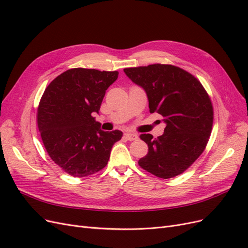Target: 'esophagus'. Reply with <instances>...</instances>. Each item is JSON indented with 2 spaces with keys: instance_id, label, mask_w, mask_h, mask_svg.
<instances>
[{
  "instance_id": "obj_1",
  "label": "esophagus",
  "mask_w": 248,
  "mask_h": 248,
  "mask_svg": "<svg viewBox=\"0 0 248 248\" xmlns=\"http://www.w3.org/2000/svg\"><path fill=\"white\" fill-rule=\"evenodd\" d=\"M124 138L127 140H138V136L136 133H130V132H127L124 134Z\"/></svg>"
}]
</instances>
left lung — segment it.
<instances>
[{
    "label": "left lung",
    "mask_w": 248,
    "mask_h": 248,
    "mask_svg": "<svg viewBox=\"0 0 248 248\" xmlns=\"http://www.w3.org/2000/svg\"><path fill=\"white\" fill-rule=\"evenodd\" d=\"M134 84L145 90L150 112L166 123L162 136L140 134L148 154L139 160L141 169L169 179L182 174L204 152L212 131L213 107L200 80L177 66L153 64L125 68Z\"/></svg>",
    "instance_id": "left-lung-1"
}]
</instances>
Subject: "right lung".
<instances>
[{"label":"right lung","mask_w":248,"mask_h":248,"mask_svg":"<svg viewBox=\"0 0 248 248\" xmlns=\"http://www.w3.org/2000/svg\"><path fill=\"white\" fill-rule=\"evenodd\" d=\"M118 71L73 68L46 87L37 110L43 145L56 164L73 177H86L108 164L122 131L100 129L94 112L100 109Z\"/></svg>","instance_id":"add662e5"}]
</instances>
